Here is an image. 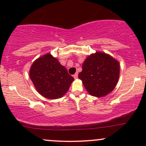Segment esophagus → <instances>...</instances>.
Instances as JSON below:
<instances>
[{"instance_id": "34e87169", "label": "esophagus", "mask_w": 146, "mask_h": 146, "mask_svg": "<svg viewBox=\"0 0 146 146\" xmlns=\"http://www.w3.org/2000/svg\"><path fill=\"white\" fill-rule=\"evenodd\" d=\"M73 78H74L75 79L78 78V73H75V74L73 75Z\"/></svg>"}]
</instances>
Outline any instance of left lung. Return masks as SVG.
Instances as JSON below:
<instances>
[{
	"label": "left lung",
	"mask_w": 146,
	"mask_h": 146,
	"mask_svg": "<svg viewBox=\"0 0 146 146\" xmlns=\"http://www.w3.org/2000/svg\"><path fill=\"white\" fill-rule=\"evenodd\" d=\"M120 75V63L110 54L96 52L86 58L79 79L90 95L103 97L116 86Z\"/></svg>",
	"instance_id": "1"
}]
</instances>
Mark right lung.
Here are the masks:
<instances>
[{
  "label": "right lung",
  "mask_w": 146,
  "mask_h": 146,
  "mask_svg": "<svg viewBox=\"0 0 146 146\" xmlns=\"http://www.w3.org/2000/svg\"><path fill=\"white\" fill-rule=\"evenodd\" d=\"M29 75L36 91L49 99L62 97L74 80L66 68L51 54L35 60L30 68Z\"/></svg>",
  "instance_id": "obj_1"
}]
</instances>
